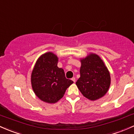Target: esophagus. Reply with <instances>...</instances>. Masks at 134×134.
Returning <instances> with one entry per match:
<instances>
[{"mask_svg":"<svg viewBox=\"0 0 134 134\" xmlns=\"http://www.w3.org/2000/svg\"><path fill=\"white\" fill-rule=\"evenodd\" d=\"M71 80H73V82H75V77H73V78L72 79H71Z\"/></svg>","mask_w":134,"mask_h":134,"instance_id":"obj_1","label":"esophagus"}]
</instances>
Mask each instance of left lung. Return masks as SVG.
Here are the masks:
<instances>
[{"label":"left lung","instance_id":"1","mask_svg":"<svg viewBox=\"0 0 134 134\" xmlns=\"http://www.w3.org/2000/svg\"><path fill=\"white\" fill-rule=\"evenodd\" d=\"M80 77L76 82L79 90L85 97L96 100L105 94L110 84L107 68L98 55L90 54L81 60Z\"/></svg>","mask_w":134,"mask_h":134}]
</instances>
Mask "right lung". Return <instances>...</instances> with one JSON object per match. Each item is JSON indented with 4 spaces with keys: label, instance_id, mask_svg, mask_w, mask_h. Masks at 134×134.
I'll list each match as a JSON object with an SVG mask.
<instances>
[{
    "label": "right lung",
    "instance_id": "obj_1",
    "mask_svg": "<svg viewBox=\"0 0 134 134\" xmlns=\"http://www.w3.org/2000/svg\"><path fill=\"white\" fill-rule=\"evenodd\" d=\"M58 58L48 52L38 59L31 75L34 93L40 100L55 103L64 96L66 90L73 82L66 78L63 69L57 67Z\"/></svg>",
    "mask_w": 134,
    "mask_h": 134
}]
</instances>
